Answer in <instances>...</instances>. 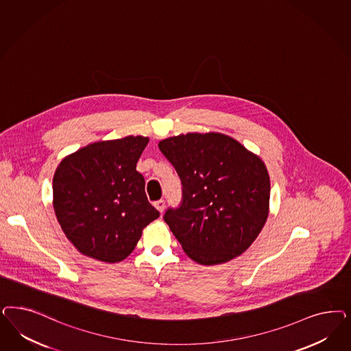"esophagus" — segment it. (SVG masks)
<instances>
[{
    "label": "esophagus",
    "mask_w": 351,
    "mask_h": 351,
    "mask_svg": "<svg viewBox=\"0 0 351 351\" xmlns=\"http://www.w3.org/2000/svg\"><path fill=\"white\" fill-rule=\"evenodd\" d=\"M154 205H155V208L158 209L160 213H162V212H164V208H165V200L160 199V200H158V202H155Z\"/></svg>",
    "instance_id": "obj_1"
}]
</instances>
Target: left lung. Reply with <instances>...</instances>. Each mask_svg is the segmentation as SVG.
Returning <instances> with one entry per match:
<instances>
[{
	"instance_id": "left-lung-1",
	"label": "left lung",
	"mask_w": 351,
	"mask_h": 351,
	"mask_svg": "<svg viewBox=\"0 0 351 351\" xmlns=\"http://www.w3.org/2000/svg\"><path fill=\"white\" fill-rule=\"evenodd\" d=\"M158 148L181 180V203L165 210L164 221L186 254L217 265L245 252L269 215L263 161L219 133L170 136Z\"/></svg>"
}]
</instances>
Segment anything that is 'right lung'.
Instances as JSON below:
<instances>
[{
  "instance_id": "1",
  "label": "right lung",
  "mask_w": 351,
  "mask_h": 351,
  "mask_svg": "<svg viewBox=\"0 0 351 351\" xmlns=\"http://www.w3.org/2000/svg\"><path fill=\"white\" fill-rule=\"evenodd\" d=\"M147 143L141 136L97 142L59 164L53 180L54 210L82 254L110 263L125 260L142 230L158 218L136 169Z\"/></svg>"
}]
</instances>
